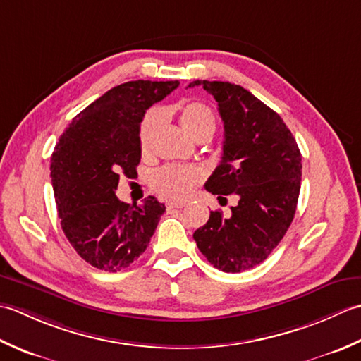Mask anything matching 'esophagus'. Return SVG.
Here are the masks:
<instances>
[{"label":"esophagus","mask_w":361,"mask_h":361,"mask_svg":"<svg viewBox=\"0 0 361 361\" xmlns=\"http://www.w3.org/2000/svg\"><path fill=\"white\" fill-rule=\"evenodd\" d=\"M182 207H185V202H176V201H170V202H166V209L168 210H173V209H182Z\"/></svg>","instance_id":"esophagus-1"}]
</instances>
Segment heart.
Listing matches in <instances>:
<instances>
[{"mask_svg": "<svg viewBox=\"0 0 361 361\" xmlns=\"http://www.w3.org/2000/svg\"><path fill=\"white\" fill-rule=\"evenodd\" d=\"M164 121V112L160 109H151L143 116L138 128V145L143 154L149 152L154 134ZM179 123L182 129L191 138L212 135L216 126L215 115L209 106L202 102H187L179 109ZM202 173L196 166L188 165H165L154 171L151 185L161 197L182 201L201 182Z\"/></svg>", "mask_w": 361, "mask_h": 361, "instance_id": "b5f03b06", "label": "heart"}]
</instances>
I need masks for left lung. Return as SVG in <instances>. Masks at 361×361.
<instances>
[{"instance_id": "obj_1", "label": "left lung", "mask_w": 361, "mask_h": 361, "mask_svg": "<svg viewBox=\"0 0 361 361\" xmlns=\"http://www.w3.org/2000/svg\"><path fill=\"white\" fill-rule=\"evenodd\" d=\"M218 102L224 123L223 157L205 182L219 202L237 195L238 204L224 218L210 212L193 238L213 267L241 273L274 251L296 213L302 156L291 130L273 109L240 85L193 80Z\"/></svg>"}]
</instances>
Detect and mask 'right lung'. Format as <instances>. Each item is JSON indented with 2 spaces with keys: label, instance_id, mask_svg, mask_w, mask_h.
I'll use <instances>...</instances> for the list:
<instances>
[{
  "label": "right lung",
  "instance_id": "add662e5",
  "mask_svg": "<svg viewBox=\"0 0 361 361\" xmlns=\"http://www.w3.org/2000/svg\"><path fill=\"white\" fill-rule=\"evenodd\" d=\"M178 80H129L110 88L78 114L51 156V182L61 226L70 245L98 269L130 267L148 247L165 204L115 195L120 174H137L138 128L146 109L164 99Z\"/></svg>",
  "mask_w": 361,
  "mask_h": 361
}]
</instances>
